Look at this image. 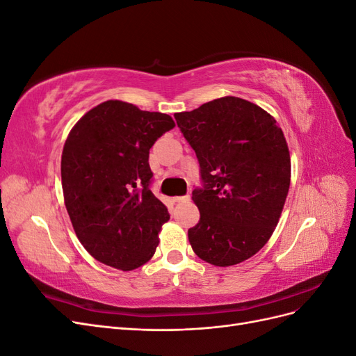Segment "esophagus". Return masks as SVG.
<instances>
[{
  "label": "esophagus",
  "mask_w": 356,
  "mask_h": 356,
  "mask_svg": "<svg viewBox=\"0 0 356 356\" xmlns=\"http://www.w3.org/2000/svg\"><path fill=\"white\" fill-rule=\"evenodd\" d=\"M190 197L188 196H177V197H174V202H177V203H181V202H187Z\"/></svg>",
  "instance_id": "34e87169"
}]
</instances>
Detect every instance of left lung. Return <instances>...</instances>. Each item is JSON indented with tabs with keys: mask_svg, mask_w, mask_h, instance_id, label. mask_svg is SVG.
<instances>
[{
	"mask_svg": "<svg viewBox=\"0 0 356 356\" xmlns=\"http://www.w3.org/2000/svg\"><path fill=\"white\" fill-rule=\"evenodd\" d=\"M174 117L200 166L202 187L193 190L200 220L190 245L209 264H239L270 239L284 209L291 159L282 129L236 96Z\"/></svg>",
	"mask_w": 356,
	"mask_h": 356,
	"instance_id": "obj_1",
	"label": "left lung"
}]
</instances>
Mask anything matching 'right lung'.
Masks as SVG:
<instances>
[{
	"mask_svg": "<svg viewBox=\"0 0 356 356\" xmlns=\"http://www.w3.org/2000/svg\"><path fill=\"white\" fill-rule=\"evenodd\" d=\"M175 126L172 117L123 101L86 113L63 145L60 177L79 241L96 260L120 270L156 252L168 208L149 190V148Z\"/></svg>",
	"mask_w": 356,
	"mask_h": 356,
	"instance_id": "obj_1",
	"label": "right lung"
}]
</instances>
